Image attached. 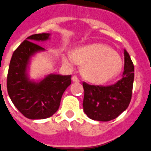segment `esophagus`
<instances>
[{
    "mask_svg": "<svg viewBox=\"0 0 151 151\" xmlns=\"http://www.w3.org/2000/svg\"><path fill=\"white\" fill-rule=\"evenodd\" d=\"M71 80H72V81H74V82H80V79L76 76H73L72 78H71Z\"/></svg>",
    "mask_w": 151,
    "mask_h": 151,
    "instance_id": "esophagus-1",
    "label": "esophagus"
}]
</instances>
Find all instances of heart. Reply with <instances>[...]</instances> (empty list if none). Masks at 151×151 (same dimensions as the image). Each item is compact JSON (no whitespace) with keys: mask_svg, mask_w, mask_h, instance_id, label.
I'll return each instance as SVG.
<instances>
[{"mask_svg":"<svg viewBox=\"0 0 151 151\" xmlns=\"http://www.w3.org/2000/svg\"><path fill=\"white\" fill-rule=\"evenodd\" d=\"M73 58L83 64L82 73L87 80L103 83L113 79L122 69V59L114 50L102 44H91L73 51ZM63 61L71 65V57H64Z\"/></svg>","mask_w":151,"mask_h":151,"instance_id":"heart-1","label":"heart"}]
</instances>
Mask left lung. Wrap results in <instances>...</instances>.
<instances>
[{
	"instance_id": "obj_1",
	"label": "left lung",
	"mask_w": 151,
	"mask_h": 151,
	"mask_svg": "<svg viewBox=\"0 0 151 151\" xmlns=\"http://www.w3.org/2000/svg\"><path fill=\"white\" fill-rule=\"evenodd\" d=\"M124 56L122 78L116 83L107 86L83 83V107L89 118L99 122H109L116 118L128 108L133 92L134 68L126 50L124 51Z\"/></svg>"
}]
</instances>
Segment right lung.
<instances>
[{"label": "right lung", "mask_w": 151, "mask_h": 151, "mask_svg": "<svg viewBox=\"0 0 151 151\" xmlns=\"http://www.w3.org/2000/svg\"><path fill=\"white\" fill-rule=\"evenodd\" d=\"M50 34L29 36L14 50L7 76V91L11 101L29 119L50 117L59 109L63 92L71 83V76L50 74L40 83L29 81L26 67L35 53L44 48L35 43L49 38Z\"/></svg>", "instance_id": "add662e5"}]
</instances>
